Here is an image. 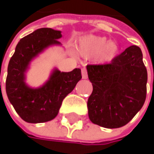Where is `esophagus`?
Here are the masks:
<instances>
[{
	"label": "esophagus",
	"instance_id": "34e87169",
	"mask_svg": "<svg viewBox=\"0 0 154 154\" xmlns=\"http://www.w3.org/2000/svg\"><path fill=\"white\" fill-rule=\"evenodd\" d=\"M82 77H83V79L87 78V72H86L85 69H82Z\"/></svg>",
	"mask_w": 154,
	"mask_h": 154
}]
</instances>
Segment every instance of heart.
Returning <instances> with one entry per match:
<instances>
[{
  "label": "heart",
  "instance_id": "obj_1",
  "mask_svg": "<svg viewBox=\"0 0 154 154\" xmlns=\"http://www.w3.org/2000/svg\"><path fill=\"white\" fill-rule=\"evenodd\" d=\"M77 53L83 57H96L99 62L111 61L119 52V46L104 36L87 35L82 36L77 44Z\"/></svg>",
  "mask_w": 154,
  "mask_h": 154
}]
</instances>
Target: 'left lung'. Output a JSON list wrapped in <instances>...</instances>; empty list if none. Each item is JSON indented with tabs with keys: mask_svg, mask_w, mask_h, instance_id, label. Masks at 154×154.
Masks as SVG:
<instances>
[{
	"mask_svg": "<svg viewBox=\"0 0 154 154\" xmlns=\"http://www.w3.org/2000/svg\"><path fill=\"white\" fill-rule=\"evenodd\" d=\"M93 85L87 108L90 120L105 128L127 125L146 98L147 70L138 46L127 48L109 64L86 66Z\"/></svg>",
	"mask_w": 154,
	"mask_h": 154,
	"instance_id": "obj_1",
	"label": "left lung"
}]
</instances>
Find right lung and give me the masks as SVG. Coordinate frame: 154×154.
<instances>
[{
    "instance_id": "add662e5",
    "label": "right lung",
    "mask_w": 154,
    "mask_h": 154,
    "mask_svg": "<svg viewBox=\"0 0 154 154\" xmlns=\"http://www.w3.org/2000/svg\"><path fill=\"white\" fill-rule=\"evenodd\" d=\"M61 31L39 28L20 39L8 66L6 93L20 118L28 123H43L59 113L63 99L73 91L82 78L81 69L61 72L54 68L42 85L32 87L26 83L31 62L48 48L60 46Z\"/></svg>"
}]
</instances>
